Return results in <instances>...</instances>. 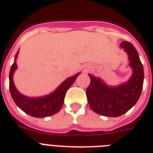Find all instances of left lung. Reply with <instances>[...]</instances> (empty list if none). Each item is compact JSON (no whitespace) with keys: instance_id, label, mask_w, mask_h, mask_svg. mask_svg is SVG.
<instances>
[{"instance_id":"8db88e82","label":"left lung","mask_w":153,"mask_h":153,"mask_svg":"<svg viewBox=\"0 0 153 153\" xmlns=\"http://www.w3.org/2000/svg\"><path fill=\"white\" fill-rule=\"evenodd\" d=\"M121 48L127 52L133 75L126 83L109 86L99 78L89 74L91 83L86 89V97L91 109L105 117H119L129 110L137 103L143 88L144 68L137 51L133 44L121 42Z\"/></svg>"}]
</instances>
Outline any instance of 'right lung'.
I'll list each match as a JSON object with an SVG mask.
<instances>
[{
    "label": "right lung",
    "mask_w": 153,
    "mask_h": 153,
    "mask_svg": "<svg viewBox=\"0 0 153 153\" xmlns=\"http://www.w3.org/2000/svg\"><path fill=\"white\" fill-rule=\"evenodd\" d=\"M17 55L18 52L15 55V59H16ZM16 68L17 65L16 61H14L11 67L9 73V91L11 96L20 109L30 116L35 117H45L51 116L59 111L63 105L67 90L74 83L77 77L80 74L78 73L74 76L66 79L53 93L50 94L49 95L40 98H28L21 94L14 86L13 75Z\"/></svg>",
    "instance_id": "add662e5"
}]
</instances>
